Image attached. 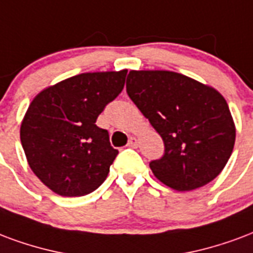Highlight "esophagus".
<instances>
[{"mask_svg": "<svg viewBox=\"0 0 253 253\" xmlns=\"http://www.w3.org/2000/svg\"><path fill=\"white\" fill-rule=\"evenodd\" d=\"M127 146H128V147H136V146H138V139H136L135 136H130Z\"/></svg>", "mask_w": 253, "mask_h": 253, "instance_id": "esophagus-1", "label": "esophagus"}]
</instances>
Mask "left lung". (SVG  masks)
I'll list each match as a JSON object with an SVG mask.
<instances>
[{"label":"left lung","mask_w":253,"mask_h":253,"mask_svg":"<svg viewBox=\"0 0 253 253\" xmlns=\"http://www.w3.org/2000/svg\"><path fill=\"white\" fill-rule=\"evenodd\" d=\"M126 91L162 136L164 155L150 162L161 182L186 192L221 173L236 138L221 93L170 71H130Z\"/></svg>","instance_id":"1"}]
</instances>
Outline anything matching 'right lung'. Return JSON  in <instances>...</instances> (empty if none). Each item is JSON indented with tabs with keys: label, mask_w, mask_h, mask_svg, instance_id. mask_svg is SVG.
Instances as JSON below:
<instances>
[{
	"label": "right lung",
	"mask_w": 253,
	"mask_h": 253,
	"mask_svg": "<svg viewBox=\"0 0 253 253\" xmlns=\"http://www.w3.org/2000/svg\"><path fill=\"white\" fill-rule=\"evenodd\" d=\"M127 71L88 72L41 91L20 130L28 164L40 181L64 197L91 193L107 178L118 150L95 123L125 87Z\"/></svg>",
	"instance_id": "add662e5"
}]
</instances>
